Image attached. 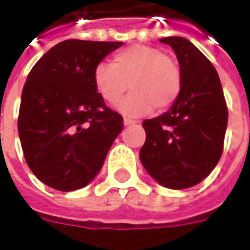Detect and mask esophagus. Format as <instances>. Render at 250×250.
<instances>
[{
  "label": "esophagus",
  "instance_id": "obj_1",
  "mask_svg": "<svg viewBox=\"0 0 250 250\" xmlns=\"http://www.w3.org/2000/svg\"><path fill=\"white\" fill-rule=\"evenodd\" d=\"M123 125H135V122H132V120H130V119H125V120H123Z\"/></svg>",
  "mask_w": 250,
  "mask_h": 250
}]
</instances>
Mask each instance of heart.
Instances as JSON below:
<instances>
[{
	"instance_id": "obj_1",
	"label": "heart",
	"mask_w": 250,
	"mask_h": 250,
	"mask_svg": "<svg viewBox=\"0 0 250 250\" xmlns=\"http://www.w3.org/2000/svg\"><path fill=\"white\" fill-rule=\"evenodd\" d=\"M97 93L106 103L118 101L125 91L131 94L118 104L127 116H144L171 106L182 89V76L176 61L156 47L134 45L113 56L112 64L101 62L93 75Z\"/></svg>"
}]
</instances>
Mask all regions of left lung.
<instances>
[{
    "label": "left lung",
    "mask_w": 250,
    "mask_h": 250,
    "mask_svg": "<svg viewBox=\"0 0 250 250\" xmlns=\"http://www.w3.org/2000/svg\"><path fill=\"white\" fill-rule=\"evenodd\" d=\"M160 42L174 49L182 89L167 112L142 123L146 141L139 159L161 186L188 189L216 167L223 152L229 112L212 62L186 38L167 37Z\"/></svg>",
    "instance_id": "1"
}]
</instances>
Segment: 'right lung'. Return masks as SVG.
Listing matches in <instances>:
<instances>
[{
	"instance_id": "right-lung-1",
	"label": "right lung",
	"mask_w": 250,
	"mask_h": 250,
	"mask_svg": "<svg viewBox=\"0 0 250 250\" xmlns=\"http://www.w3.org/2000/svg\"><path fill=\"white\" fill-rule=\"evenodd\" d=\"M123 42L67 40L32 67L18 130L24 159L41 182L60 191L89 185L103 167L123 118L104 104L93 75Z\"/></svg>"
}]
</instances>
